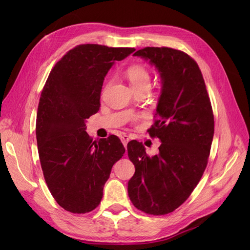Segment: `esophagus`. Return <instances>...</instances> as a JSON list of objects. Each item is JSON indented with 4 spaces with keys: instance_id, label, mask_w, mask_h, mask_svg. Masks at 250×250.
I'll list each match as a JSON object with an SVG mask.
<instances>
[{
    "instance_id": "obj_1",
    "label": "esophagus",
    "mask_w": 250,
    "mask_h": 250,
    "mask_svg": "<svg viewBox=\"0 0 250 250\" xmlns=\"http://www.w3.org/2000/svg\"><path fill=\"white\" fill-rule=\"evenodd\" d=\"M121 140H122V143L124 144V146H125V148L126 145H127L128 141H129V138H128L126 135H124V136L121 137Z\"/></svg>"
}]
</instances>
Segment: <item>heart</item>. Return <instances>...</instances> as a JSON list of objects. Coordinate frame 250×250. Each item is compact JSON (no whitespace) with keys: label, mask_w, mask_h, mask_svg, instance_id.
<instances>
[{"label":"heart","mask_w":250,"mask_h":250,"mask_svg":"<svg viewBox=\"0 0 250 250\" xmlns=\"http://www.w3.org/2000/svg\"><path fill=\"white\" fill-rule=\"evenodd\" d=\"M126 74L133 87L150 85V75L146 68L143 67L141 64L130 65L126 71Z\"/></svg>","instance_id":"obj_1"}]
</instances>
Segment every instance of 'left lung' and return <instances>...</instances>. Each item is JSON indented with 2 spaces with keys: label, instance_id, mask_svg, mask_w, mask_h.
Wrapping results in <instances>:
<instances>
[{
  "label": "left lung",
  "instance_id": "obj_1",
  "mask_svg": "<svg viewBox=\"0 0 250 250\" xmlns=\"http://www.w3.org/2000/svg\"><path fill=\"white\" fill-rule=\"evenodd\" d=\"M133 56L154 65L161 79L158 120L149 129L161 145L149 157L142 143L127 144L136 169L127 192L142 212L165 215L188 200L203 176L214 137L212 105L199 65L186 52L145 47Z\"/></svg>",
  "mask_w": 250,
  "mask_h": 250
}]
</instances>
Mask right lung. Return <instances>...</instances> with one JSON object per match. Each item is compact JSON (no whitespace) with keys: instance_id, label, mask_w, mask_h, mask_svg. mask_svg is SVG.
<instances>
[{"instance_id":"add662e5","label":"right lung","mask_w":250,"mask_h":250,"mask_svg":"<svg viewBox=\"0 0 250 250\" xmlns=\"http://www.w3.org/2000/svg\"><path fill=\"white\" fill-rule=\"evenodd\" d=\"M135 50L78 45L56 63L47 78L37 108L36 141L47 188L65 211H93L113 164L125 151L116 136L92 141L86 120L99 110L108 71Z\"/></svg>"}]
</instances>
